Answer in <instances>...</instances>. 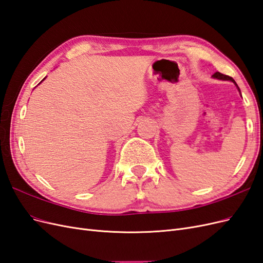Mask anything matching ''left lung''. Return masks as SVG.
Masks as SVG:
<instances>
[{"mask_svg": "<svg viewBox=\"0 0 263 263\" xmlns=\"http://www.w3.org/2000/svg\"><path fill=\"white\" fill-rule=\"evenodd\" d=\"M213 78H215V79H218V80H227V81H232V82H234L235 84H236V82H235V80L234 79L232 78V77H229V76H226V74H222V73H220V72H215L213 76H212ZM237 85V84H236ZM237 87H238V85H237ZM238 90H239V87H238ZM239 92H240V90H239Z\"/></svg>", "mask_w": 263, "mask_h": 263, "instance_id": "1", "label": "left lung"}]
</instances>
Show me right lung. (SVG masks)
Masks as SVG:
<instances>
[{"mask_svg":"<svg viewBox=\"0 0 263 263\" xmlns=\"http://www.w3.org/2000/svg\"><path fill=\"white\" fill-rule=\"evenodd\" d=\"M44 80H45V79H44ZM44 80H43V81H44Z\"/></svg>","mask_w":263,"mask_h":263,"instance_id":"obj_1","label":"right lung"}]
</instances>
